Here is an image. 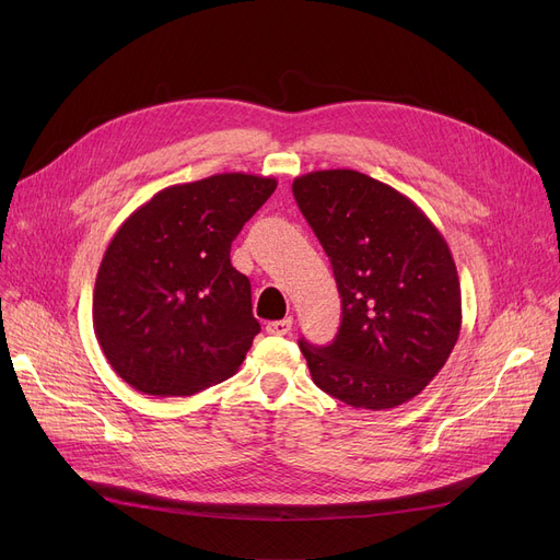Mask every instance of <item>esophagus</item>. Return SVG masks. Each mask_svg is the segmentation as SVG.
<instances>
[{"label":"esophagus","instance_id":"1","mask_svg":"<svg viewBox=\"0 0 560 560\" xmlns=\"http://www.w3.org/2000/svg\"><path fill=\"white\" fill-rule=\"evenodd\" d=\"M265 331L272 334V336H288L292 331V319L283 317V319H277V322H268Z\"/></svg>","mask_w":560,"mask_h":560}]
</instances>
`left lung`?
Masks as SVG:
<instances>
[{"label": "left lung", "instance_id": "1", "mask_svg": "<svg viewBox=\"0 0 560 560\" xmlns=\"http://www.w3.org/2000/svg\"><path fill=\"white\" fill-rule=\"evenodd\" d=\"M292 192L342 298L336 340H300L315 386L365 410L410 401L443 370L460 334L447 241L416 201L357 170L302 174Z\"/></svg>", "mask_w": 560, "mask_h": 560}]
</instances>
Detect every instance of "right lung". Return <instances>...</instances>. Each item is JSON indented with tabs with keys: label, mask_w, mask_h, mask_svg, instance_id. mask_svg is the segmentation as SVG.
Instances as JSON below:
<instances>
[{
	"label": "right lung",
	"mask_w": 560,
	"mask_h": 560,
	"mask_svg": "<svg viewBox=\"0 0 560 560\" xmlns=\"http://www.w3.org/2000/svg\"><path fill=\"white\" fill-rule=\"evenodd\" d=\"M272 176L224 172L159 190L108 243L93 292L97 342L115 374L154 397L233 376L260 331L231 243L270 199Z\"/></svg>",
	"instance_id": "obj_1"
}]
</instances>
